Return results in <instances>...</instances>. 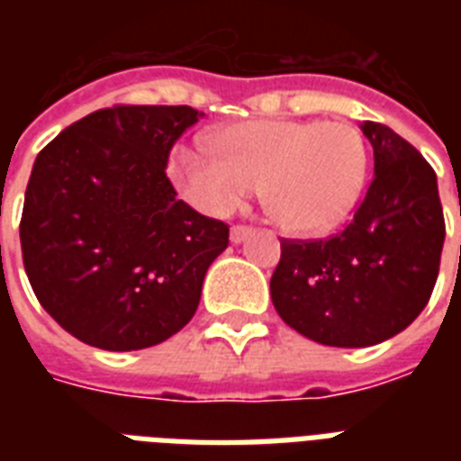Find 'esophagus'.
<instances>
[{
	"label": "esophagus",
	"mask_w": 461,
	"mask_h": 461,
	"mask_svg": "<svg viewBox=\"0 0 461 461\" xmlns=\"http://www.w3.org/2000/svg\"><path fill=\"white\" fill-rule=\"evenodd\" d=\"M251 227H244V224H237L231 227V244H244L246 239L251 237Z\"/></svg>",
	"instance_id": "esophagus-1"
}]
</instances>
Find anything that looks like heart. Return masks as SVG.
I'll list each match as a JSON object with an SVG mask.
<instances>
[{
  "label": "heart",
  "instance_id": "1",
  "mask_svg": "<svg viewBox=\"0 0 461 461\" xmlns=\"http://www.w3.org/2000/svg\"><path fill=\"white\" fill-rule=\"evenodd\" d=\"M209 146H179L172 176L195 208L227 215L256 184L275 222L289 231L332 230L368 176V148L357 126L313 119H251L220 126Z\"/></svg>",
  "mask_w": 461,
  "mask_h": 461
}]
</instances>
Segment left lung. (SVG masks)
Masks as SVG:
<instances>
[{
    "label": "left lung",
    "mask_w": 461,
    "mask_h": 461,
    "mask_svg": "<svg viewBox=\"0 0 461 461\" xmlns=\"http://www.w3.org/2000/svg\"><path fill=\"white\" fill-rule=\"evenodd\" d=\"M373 181L347 227L325 241H282L275 311L328 347H371L409 328L436 287L445 220L438 176L411 143L364 122Z\"/></svg>",
    "instance_id": "1"
}]
</instances>
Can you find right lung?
I'll use <instances>...</instances> for the list:
<instances>
[{"instance_id": "1", "label": "right lung", "mask_w": 461, "mask_h": 461, "mask_svg": "<svg viewBox=\"0 0 461 461\" xmlns=\"http://www.w3.org/2000/svg\"><path fill=\"white\" fill-rule=\"evenodd\" d=\"M194 107L122 104L40 150L25 188L21 251L47 313L107 351L165 342L194 318L230 227L176 198L165 174Z\"/></svg>"}]
</instances>
